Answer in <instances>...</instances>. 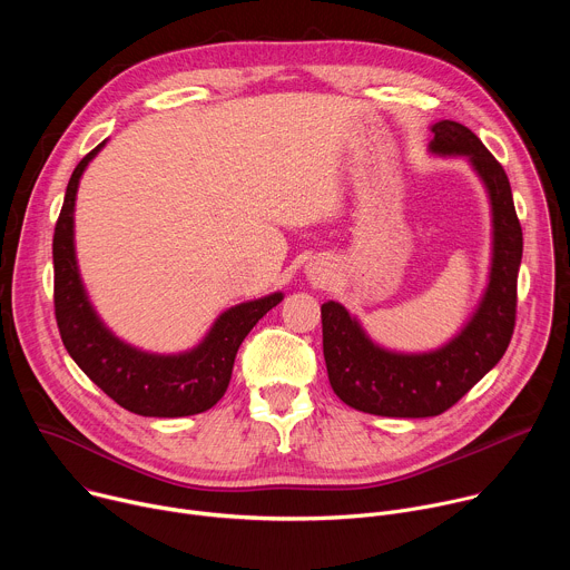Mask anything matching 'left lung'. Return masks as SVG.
Returning a JSON list of instances; mask_svg holds the SVG:
<instances>
[{"label":"left lung","mask_w":570,"mask_h":570,"mask_svg":"<svg viewBox=\"0 0 570 570\" xmlns=\"http://www.w3.org/2000/svg\"><path fill=\"white\" fill-rule=\"evenodd\" d=\"M431 130V150L469 157L490 194L494 223L490 286L466 327L429 354L381 350L343 304H322V350L334 392L352 409L381 417L442 415L503 358L514 334L523 232L508 174L466 126L444 119Z\"/></svg>","instance_id":"8db88e82"}]
</instances>
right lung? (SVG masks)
Returning <instances> with one entry per match:
<instances>
[{
  "instance_id": "add662e5",
  "label": "right lung",
  "mask_w": 570,
  "mask_h": 570,
  "mask_svg": "<svg viewBox=\"0 0 570 570\" xmlns=\"http://www.w3.org/2000/svg\"><path fill=\"white\" fill-rule=\"evenodd\" d=\"M101 141L73 169L53 229V308L65 350L121 409L144 417H187L209 411L225 394L236 352L255 324L282 302V293L225 311L205 341L178 356L139 352L115 338L95 313L73 253V203L78 180Z\"/></svg>"
}]
</instances>
